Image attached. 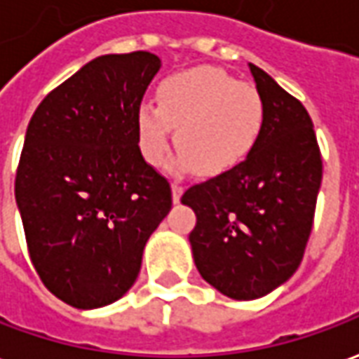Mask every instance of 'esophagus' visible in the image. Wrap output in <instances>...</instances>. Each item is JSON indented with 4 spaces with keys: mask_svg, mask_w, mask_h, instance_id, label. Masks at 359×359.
<instances>
[{
    "mask_svg": "<svg viewBox=\"0 0 359 359\" xmlns=\"http://www.w3.org/2000/svg\"><path fill=\"white\" fill-rule=\"evenodd\" d=\"M171 190H172V202H175V204H179L180 196H182V192H184V188L180 187V184H177V182H172Z\"/></svg>",
    "mask_w": 359,
    "mask_h": 359,
    "instance_id": "obj_1",
    "label": "esophagus"
}]
</instances>
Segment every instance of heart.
<instances>
[{"mask_svg": "<svg viewBox=\"0 0 359 359\" xmlns=\"http://www.w3.org/2000/svg\"><path fill=\"white\" fill-rule=\"evenodd\" d=\"M266 124V104L257 87L239 83L214 66H196L163 77L157 104L136 112L137 144L144 159L161 167L175 144L180 169L222 177L249 159Z\"/></svg>", "mask_w": 359, "mask_h": 359, "instance_id": "b5f03b06", "label": "heart"}]
</instances>
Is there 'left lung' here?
Returning a JSON list of instances; mask_svg holds the SVG:
<instances>
[{
  "mask_svg": "<svg viewBox=\"0 0 359 359\" xmlns=\"http://www.w3.org/2000/svg\"><path fill=\"white\" fill-rule=\"evenodd\" d=\"M266 124L249 159L190 187L182 204L196 214L188 235L200 276L231 299L274 292L302 264L323 179L313 122L302 102L255 64Z\"/></svg>",
  "mask_w": 359,
  "mask_h": 359,
  "instance_id": "left-lung-1",
  "label": "left lung"
}]
</instances>
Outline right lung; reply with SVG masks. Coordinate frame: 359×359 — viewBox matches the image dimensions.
Listing matches in <instances>:
<instances>
[{
	"mask_svg": "<svg viewBox=\"0 0 359 359\" xmlns=\"http://www.w3.org/2000/svg\"><path fill=\"white\" fill-rule=\"evenodd\" d=\"M161 67L151 52L107 54L34 110L15 179L29 255L50 292L97 309L134 285L171 187L137 145L136 112Z\"/></svg>",
	"mask_w": 359,
	"mask_h": 359,
	"instance_id": "right-lung-1",
	"label": "right lung"
}]
</instances>
